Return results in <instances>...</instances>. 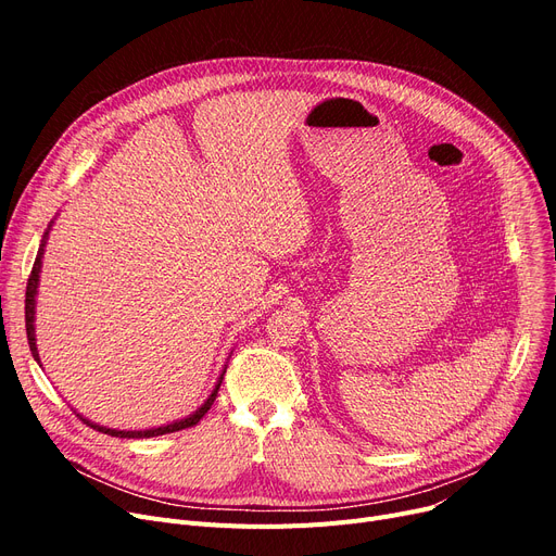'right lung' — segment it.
I'll use <instances>...</instances> for the list:
<instances>
[{"label": "right lung", "mask_w": 556, "mask_h": 556, "mask_svg": "<svg viewBox=\"0 0 556 556\" xmlns=\"http://www.w3.org/2000/svg\"><path fill=\"white\" fill-rule=\"evenodd\" d=\"M49 227H51V223H49ZM49 227H47V231H45V237H42V243H40V250H38V256H36V263H34V270H31V275H28V281H26V300H24V319H26V338H28V346H31V354H34V358L40 363V354H38V344H36V295H38V281H40V268H42V254H45V245H47V237H49ZM42 367V365H40ZM223 376H225V369L220 371V378H218V383H216V388L212 390V394H210V399L204 401L198 410L193 413V415H189V417H185V419H180V421H173V424H166V426H160V428H149V430H114V428H105V426H99V424H94V421H90V419H85V417H80L83 419V424H87L90 428H94V430H99V432H105V434H112V437H128V440H143V437H157V434H166V432H175V430H185V428H191V426H195L204 415H207V410L210 407L214 405V401H216V394H218V390H220V383H223Z\"/></svg>", "instance_id": "right-lung-1"}]
</instances>
